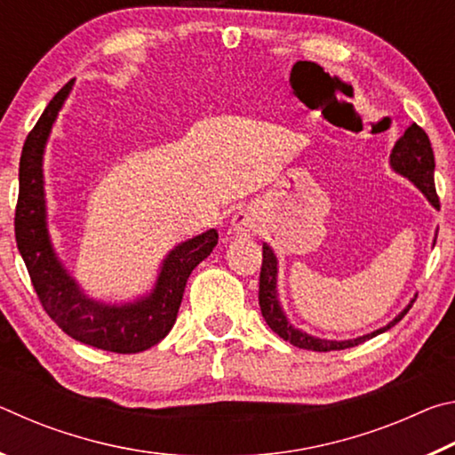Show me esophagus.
Here are the masks:
<instances>
[{
    "mask_svg": "<svg viewBox=\"0 0 455 455\" xmlns=\"http://www.w3.org/2000/svg\"><path fill=\"white\" fill-rule=\"evenodd\" d=\"M233 227H235V230H236V235H241V236H252V235H257L259 222H257V219H255V214H251V212L244 211V212H238V214H236Z\"/></svg>",
    "mask_w": 455,
    "mask_h": 455,
    "instance_id": "1",
    "label": "esophagus"
}]
</instances>
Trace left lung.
Returning <instances> with one entry per match:
<instances>
[{"instance_id": "obj_1", "label": "left lung", "mask_w": 455, "mask_h": 455, "mask_svg": "<svg viewBox=\"0 0 455 455\" xmlns=\"http://www.w3.org/2000/svg\"><path fill=\"white\" fill-rule=\"evenodd\" d=\"M391 166L399 174H403L410 179L415 187H418L423 195L435 209H440V196L435 192V182H434V171H435V158L434 150H431V142L426 134V130L421 126L413 124L405 130L403 136L395 142L394 150H391ZM437 236V235H435ZM413 301L405 307V309L397 315V317L385 325L383 329H377L373 333L349 339V341H329V339H317L303 333L291 325L284 317V313L279 305V299H276V257L271 251V246L263 244V267H260V276H259V305L260 313L267 321V325L271 327L276 335L283 337L284 341L295 345L299 349H313V351H341L355 347V345L367 341V339H373L375 335L383 333L395 325V323L402 321L407 311L411 309Z\"/></svg>"}]
</instances>
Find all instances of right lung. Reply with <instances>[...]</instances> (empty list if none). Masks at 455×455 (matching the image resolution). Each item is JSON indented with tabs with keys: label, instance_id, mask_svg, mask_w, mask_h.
<instances>
[{
	"label": "right lung",
	"instance_id": "right-lung-1",
	"mask_svg": "<svg viewBox=\"0 0 455 455\" xmlns=\"http://www.w3.org/2000/svg\"><path fill=\"white\" fill-rule=\"evenodd\" d=\"M72 90L68 82L45 106L28 134L20 158V195L15 204V243L28 267L37 299L56 325L76 341L112 353H140L168 335L180 309L184 287L200 260L219 243L214 228L182 243L164 259L156 289L132 305H104L88 299L66 273L45 227L42 156L53 120Z\"/></svg>",
	"mask_w": 455,
	"mask_h": 455
}]
</instances>
